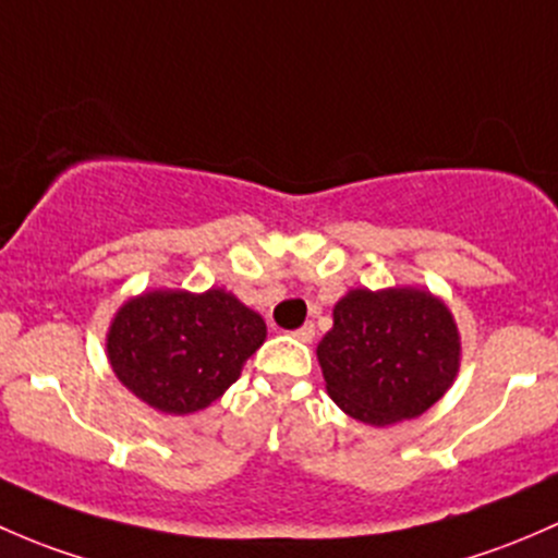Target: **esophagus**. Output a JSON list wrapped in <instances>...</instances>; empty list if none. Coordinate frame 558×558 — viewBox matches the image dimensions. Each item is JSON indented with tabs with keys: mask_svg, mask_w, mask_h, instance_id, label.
<instances>
[{
	"mask_svg": "<svg viewBox=\"0 0 558 558\" xmlns=\"http://www.w3.org/2000/svg\"><path fill=\"white\" fill-rule=\"evenodd\" d=\"M292 336H295L298 341H303V343H312V341H314V336H317V327H314L312 322H306V325L298 327V330L292 332Z\"/></svg>",
	"mask_w": 558,
	"mask_h": 558,
	"instance_id": "1",
	"label": "esophagus"
}]
</instances>
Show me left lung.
I'll use <instances>...</instances> for the list:
<instances>
[{
  "label": "left lung",
  "mask_w": 558,
  "mask_h": 558,
  "mask_svg": "<svg viewBox=\"0 0 558 558\" xmlns=\"http://www.w3.org/2000/svg\"><path fill=\"white\" fill-rule=\"evenodd\" d=\"M459 330L433 292L349 290L317 347L327 395L357 422L416 418L444 398L459 371Z\"/></svg>",
  "instance_id": "1"
}]
</instances>
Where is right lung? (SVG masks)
<instances>
[{"mask_svg": "<svg viewBox=\"0 0 558 558\" xmlns=\"http://www.w3.org/2000/svg\"><path fill=\"white\" fill-rule=\"evenodd\" d=\"M263 341L266 322L231 292L153 290L114 314L107 357L142 403L185 416L215 403Z\"/></svg>", "mask_w": 558, "mask_h": 558, "instance_id": "1", "label": "right lung"}]
</instances>
